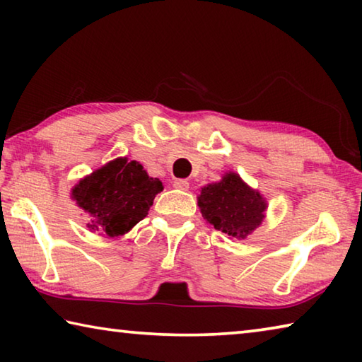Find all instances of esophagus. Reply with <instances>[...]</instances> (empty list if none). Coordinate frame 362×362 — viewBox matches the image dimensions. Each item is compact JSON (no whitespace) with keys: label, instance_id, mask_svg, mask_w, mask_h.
<instances>
[{"label":"esophagus","instance_id":"esophagus-1","mask_svg":"<svg viewBox=\"0 0 362 362\" xmlns=\"http://www.w3.org/2000/svg\"><path fill=\"white\" fill-rule=\"evenodd\" d=\"M174 188L182 189V192H188L189 183L185 179H177V180H174Z\"/></svg>","mask_w":362,"mask_h":362}]
</instances>
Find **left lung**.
I'll use <instances>...</instances> for the list:
<instances>
[{
	"label": "left lung",
	"instance_id": "1",
	"mask_svg": "<svg viewBox=\"0 0 362 362\" xmlns=\"http://www.w3.org/2000/svg\"><path fill=\"white\" fill-rule=\"evenodd\" d=\"M198 206L214 228L236 240H244L263 222L268 207L265 198L236 173L201 188Z\"/></svg>",
	"mask_w": 362,
	"mask_h": 362
}]
</instances>
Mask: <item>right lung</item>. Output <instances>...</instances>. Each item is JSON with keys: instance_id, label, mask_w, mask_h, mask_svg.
<instances>
[{"instance_id": "right-lung-1", "label": "right lung", "mask_w": 362, "mask_h": 362, "mask_svg": "<svg viewBox=\"0 0 362 362\" xmlns=\"http://www.w3.org/2000/svg\"><path fill=\"white\" fill-rule=\"evenodd\" d=\"M163 183L144 166L116 158L86 175L71 189V198L90 216L88 228L108 236H121L146 217Z\"/></svg>"}]
</instances>
